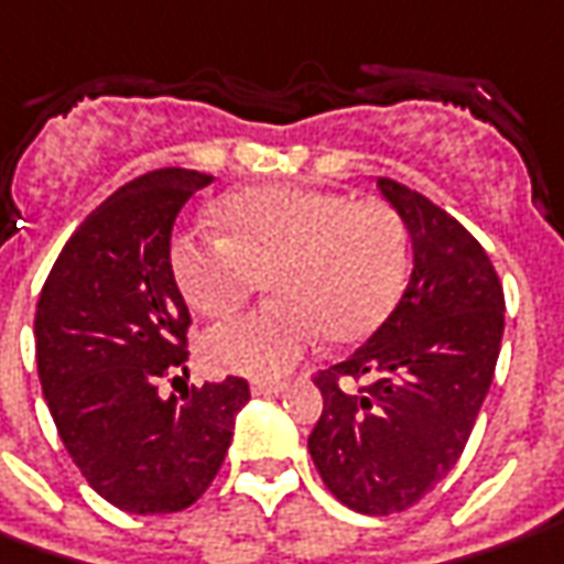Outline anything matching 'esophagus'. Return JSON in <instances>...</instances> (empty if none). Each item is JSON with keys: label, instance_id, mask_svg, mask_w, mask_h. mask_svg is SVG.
<instances>
[{"label": "esophagus", "instance_id": "esophagus-1", "mask_svg": "<svg viewBox=\"0 0 564 564\" xmlns=\"http://www.w3.org/2000/svg\"><path fill=\"white\" fill-rule=\"evenodd\" d=\"M250 389L252 394H281L290 389V382H283V379H252Z\"/></svg>", "mask_w": 564, "mask_h": 564}]
</instances>
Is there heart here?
Instances as JSON below:
<instances>
[{
	"instance_id": "b5f03b06",
	"label": "heart",
	"mask_w": 564,
	"mask_h": 564,
	"mask_svg": "<svg viewBox=\"0 0 564 564\" xmlns=\"http://www.w3.org/2000/svg\"><path fill=\"white\" fill-rule=\"evenodd\" d=\"M216 231L178 234L172 274L206 317L237 312L265 278L259 312L203 336L216 367L278 377L317 346H348L377 330L404 281V231L379 200L302 185H262L218 203Z\"/></svg>"
}]
</instances>
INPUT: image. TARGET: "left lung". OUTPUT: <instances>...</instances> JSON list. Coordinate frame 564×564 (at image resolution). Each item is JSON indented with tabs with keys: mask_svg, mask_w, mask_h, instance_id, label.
<instances>
[{
	"mask_svg": "<svg viewBox=\"0 0 564 564\" xmlns=\"http://www.w3.org/2000/svg\"><path fill=\"white\" fill-rule=\"evenodd\" d=\"M373 182L411 237V281L377 333L317 377L324 413L308 454L336 500L389 516L457 466L491 389L507 302L488 252L457 218L392 178ZM336 378L365 386L343 393Z\"/></svg>",
	"mask_w": 564,
	"mask_h": 564,
	"instance_id": "left-lung-1",
	"label": "left lung"
}]
</instances>
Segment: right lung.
I'll return each mask as SVG.
<instances>
[{
    "mask_svg": "<svg viewBox=\"0 0 564 564\" xmlns=\"http://www.w3.org/2000/svg\"><path fill=\"white\" fill-rule=\"evenodd\" d=\"M206 185L213 175L194 170L122 185L73 231L36 305V367L57 435L91 488L135 516L191 507L250 401L243 377L160 392L166 373H187L172 225Z\"/></svg>",
    "mask_w": 564,
    "mask_h": 564,
    "instance_id": "1",
    "label": "right lung"
}]
</instances>
